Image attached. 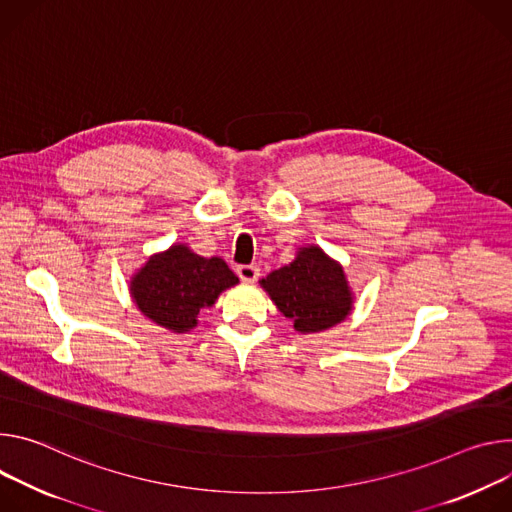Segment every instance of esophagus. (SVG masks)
Returning a JSON list of instances; mask_svg holds the SVG:
<instances>
[{"mask_svg": "<svg viewBox=\"0 0 512 512\" xmlns=\"http://www.w3.org/2000/svg\"><path fill=\"white\" fill-rule=\"evenodd\" d=\"M238 276L244 280V282H256L258 280V274H260V270H258V266H254V264H244V266H238Z\"/></svg>", "mask_w": 512, "mask_h": 512, "instance_id": "obj_1", "label": "esophagus"}]
</instances>
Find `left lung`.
I'll return each instance as SVG.
<instances>
[{"instance_id": "8db88e82", "label": "left lung", "mask_w": 512, "mask_h": 512, "mask_svg": "<svg viewBox=\"0 0 512 512\" xmlns=\"http://www.w3.org/2000/svg\"><path fill=\"white\" fill-rule=\"evenodd\" d=\"M276 309L299 333H319L346 321L354 309V291L344 266L317 244L297 250L291 264L260 280Z\"/></svg>"}]
</instances>
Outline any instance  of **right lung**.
Listing matches in <instances>:
<instances>
[{
	"mask_svg": "<svg viewBox=\"0 0 512 512\" xmlns=\"http://www.w3.org/2000/svg\"><path fill=\"white\" fill-rule=\"evenodd\" d=\"M240 278L219 256L203 258L187 244H173L152 254L130 278L138 311L173 333L197 327V315Z\"/></svg>",
	"mask_w": 512,
	"mask_h": 512,
	"instance_id": "obj_1",
	"label": "right lung"
}]
</instances>
